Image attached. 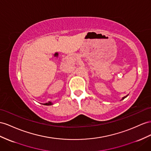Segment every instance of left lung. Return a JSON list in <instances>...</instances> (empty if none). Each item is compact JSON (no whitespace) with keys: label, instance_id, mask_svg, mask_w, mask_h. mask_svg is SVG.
<instances>
[{"label":"left lung","instance_id":"left-lung-1","mask_svg":"<svg viewBox=\"0 0 151 151\" xmlns=\"http://www.w3.org/2000/svg\"><path fill=\"white\" fill-rule=\"evenodd\" d=\"M126 97H127V96H125V97H124V98H122V99H124V98H126Z\"/></svg>","mask_w":151,"mask_h":151}]
</instances>
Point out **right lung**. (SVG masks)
Masks as SVG:
<instances>
[{"label":"right lung","mask_w":151,"mask_h":151,"mask_svg":"<svg viewBox=\"0 0 151 151\" xmlns=\"http://www.w3.org/2000/svg\"><path fill=\"white\" fill-rule=\"evenodd\" d=\"M43 105H52V103H51V102H50V101H48V103H44Z\"/></svg>","instance_id":"right-lung-1"}]
</instances>
